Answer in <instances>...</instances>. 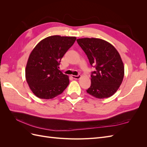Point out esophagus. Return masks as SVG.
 Returning a JSON list of instances; mask_svg holds the SVG:
<instances>
[{"label": "esophagus", "mask_w": 147, "mask_h": 147, "mask_svg": "<svg viewBox=\"0 0 147 147\" xmlns=\"http://www.w3.org/2000/svg\"><path fill=\"white\" fill-rule=\"evenodd\" d=\"M72 77L74 79L77 80V79H80L81 78V75H72Z\"/></svg>", "instance_id": "obj_1"}]
</instances>
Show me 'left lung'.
<instances>
[{"instance_id": "left-lung-1", "label": "left lung", "mask_w": 147, "mask_h": 147, "mask_svg": "<svg viewBox=\"0 0 147 147\" xmlns=\"http://www.w3.org/2000/svg\"><path fill=\"white\" fill-rule=\"evenodd\" d=\"M77 41L96 69L92 72L91 86L87 92L99 99L113 96L121 85L124 74L119 53L112 44L100 38H83Z\"/></svg>"}]
</instances>
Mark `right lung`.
Returning a JSON list of instances; mask_svg holds the SVG:
<instances>
[{
  "mask_svg": "<svg viewBox=\"0 0 147 147\" xmlns=\"http://www.w3.org/2000/svg\"><path fill=\"white\" fill-rule=\"evenodd\" d=\"M76 38L59 35L48 37L30 53L25 70L26 79L37 97L53 99L61 94L69 85V77L61 72L59 65Z\"/></svg>",
  "mask_w": 147,
  "mask_h": 147,
  "instance_id": "right-lung-1",
  "label": "right lung"
}]
</instances>
